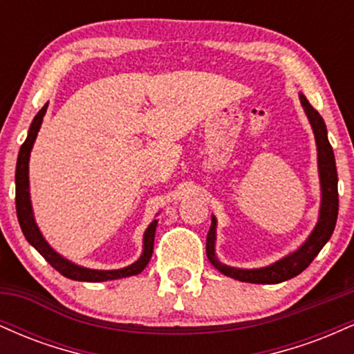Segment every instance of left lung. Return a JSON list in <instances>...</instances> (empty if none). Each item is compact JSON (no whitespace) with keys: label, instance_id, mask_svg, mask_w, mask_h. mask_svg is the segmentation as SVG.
<instances>
[{"label":"left lung","instance_id":"obj_1","mask_svg":"<svg viewBox=\"0 0 354 354\" xmlns=\"http://www.w3.org/2000/svg\"><path fill=\"white\" fill-rule=\"evenodd\" d=\"M304 113L310 120L313 133H315L316 148H318V171H319V185H321V206H319V218L316 223L315 230L308 236L298 250L290 253L279 261L265 268H256V270H241V268L226 266L218 261L214 254V241H216V218L211 216V228L206 236V254L211 265L221 271L225 276L238 279L245 283H258V284H276L283 283L286 279L295 278L301 271L306 270L311 265L313 259L326 245L328 239L331 238L333 231L336 226V218H338V173H336L335 153L328 141L326 124L323 118L315 108L311 106L310 101L304 98V95H299Z\"/></svg>","mask_w":354,"mask_h":354}]
</instances>
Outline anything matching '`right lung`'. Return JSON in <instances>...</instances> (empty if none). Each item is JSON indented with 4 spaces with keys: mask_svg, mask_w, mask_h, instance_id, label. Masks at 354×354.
<instances>
[{
    "mask_svg": "<svg viewBox=\"0 0 354 354\" xmlns=\"http://www.w3.org/2000/svg\"><path fill=\"white\" fill-rule=\"evenodd\" d=\"M48 103L39 109L38 115L35 116L33 123L30 126V131H28L26 141L21 145L18 154V161H16V214H18L19 226L24 238L28 239L31 246L38 251L39 254L46 259L50 265L55 268L56 271H59L61 274L66 276V278L75 279V281H88V283H100V281H109V279H120V278H128V276L140 274L145 270L146 265L149 263L153 254V245H154V233H156L158 219H153L151 225L148 226L145 231L143 236V253H141L140 259L133 263V265L121 268V270H89V268H83L75 265V263L68 261L66 258H63L59 253H56L53 248L48 245L46 239L43 238L41 231H39L38 225H36L35 216H33V208H31V200H30V176H28V168H30V154L33 149L35 140L38 136L39 128H41L43 116L46 113Z\"/></svg>",
    "mask_w": 354,
    "mask_h": 354,
    "instance_id": "1",
    "label": "right lung"
}]
</instances>
